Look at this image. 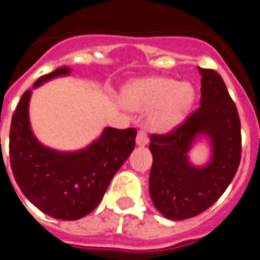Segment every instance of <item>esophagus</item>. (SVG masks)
<instances>
[{"instance_id": "esophagus-1", "label": "esophagus", "mask_w": 260, "mask_h": 260, "mask_svg": "<svg viewBox=\"0 0 260 260\" xmlns=\"http://www.w3.org/2000/svg\"><path fill=\"white\" fill-rule=\"evenodd\" d=\"M150 142V139H148V135H147L146 131H139L138 136H136V144L138 146H146Z\"/></svg>"}]
</instances>
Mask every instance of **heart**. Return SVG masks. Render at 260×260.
I'll return each mask as SVG.
<instances>
[{"label":"heart","mask_w":260,"mask_h":260,"mask_svg":"<svg viewBox=\"0 0 260 260\" xmlns=\"http://www.w3.org/2000/svg\"><path fill=\"white\" fill-rule=\"evenodd\" d=\"M194 101V89L189 83L163 77H150L131 82L121 93L126 109L144 112L152 108L150 124L154 129L169 131L183 120Z\"/></svg>","instance_id":"obj_1"}]
</instances>
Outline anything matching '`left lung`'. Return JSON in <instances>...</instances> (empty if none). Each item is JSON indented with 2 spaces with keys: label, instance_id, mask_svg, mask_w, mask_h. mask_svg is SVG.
Returning <instances> with one entry per match:
<instances>
[{
  "label": "left lung",
  "instance_id": "left-lung-1",
  "mask_svg": "<svg viewBox=\"0 0 260 260\" xmlns=\"http://www.w3.org/2000/svg\"><path fill=\"white\" fill-rule=\"evenodd\" d=\"M198 71L201 105L170 132L151 135L150 194L155 208L170 220L194 217L213 205L242 159L240 118L225 83L214 70L198 67ZM200 133L208 134L214 146L212 160L202 169L191 167L185 156Z\"/></svg>",
  "mask_w": 260,
  "mask_h": 260
}]
</instances>
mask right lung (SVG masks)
Here are the masks:
<instances>
[{"instance_id":"right-lung-1","label":"right lung","mask_w":260,"mask_h":260,"mask_svg":"<svg viewBox=\"0 0 260 260\" xmlns=\"http://www.w3.org/2000/svg\"><path fill=\"white\" fill-rule=\"evenodd\" d=\"M67 73L66 67L58 69L40 77L35 86ZM29 97L30 90H26L10 124L9 159L14 181L43 213L69 221L85 217L97 208L114 174L134 151L138 131L106 128L86 150L56 152L43 147L30 131Z\"/></svg>"}]
</instances>
